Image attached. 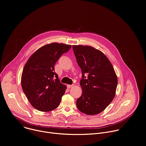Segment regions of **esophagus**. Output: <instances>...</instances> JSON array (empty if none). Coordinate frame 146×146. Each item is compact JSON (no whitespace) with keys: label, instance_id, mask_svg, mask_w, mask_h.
<instances>
[{"label":"esophagus","instance_id":"obj_1","mask_svg":"<svg viewBox=\"0 0 146 146\" xmlns=\"http://www.w3.org/2000/svg\"><path fill=\"white\" fill-rule=\"evenodd\" d=\"M74 86V84H73V85H67V88H68V89H70V88H72Z\"/></svg>","mask_w":146,"mask_h":146}]
</instances>
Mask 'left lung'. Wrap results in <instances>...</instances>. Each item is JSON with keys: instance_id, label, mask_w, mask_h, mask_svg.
Returning <instances> with one entry per match:
<instances>
[{"instance_id": "left-lung-1", "label": "left lung", "mask_w": 146, "mask_h": 146, "mask_svg": "<svg viewBox=\"0 0 146 146\" xmlns=\"http://www.w3.org/2000/svg\"><path fill=\"white\" fill-rule=\"evenodd\" d=\"M72 48L82 74V94L76 100L77 108L87 115L99 114L115 97L118 79L114 69L105 54L93 47L73 45Z\"/></svg>"}]
</instances>
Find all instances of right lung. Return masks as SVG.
I'll return each mask as SVG.
<instances>
[{
  "mask_svg": "<svg viewBox=\"0 0 146 146\" xmlns=\"http://www.w3.org/2000/svg\"><path fill=\"white\" fill-rule=\"evenodd\" d=\"M71 45L52 43L44 45L32 54L24 67L21 76L23 90L36 110L47 112L60 104L67 87L60 83L54 65Z\"/></svg>",
  "mask_w": 146,
  "mask_h": 146,
  "instance_id": "right-lung-1",
  "label": "right lung"
}]
</instances>
